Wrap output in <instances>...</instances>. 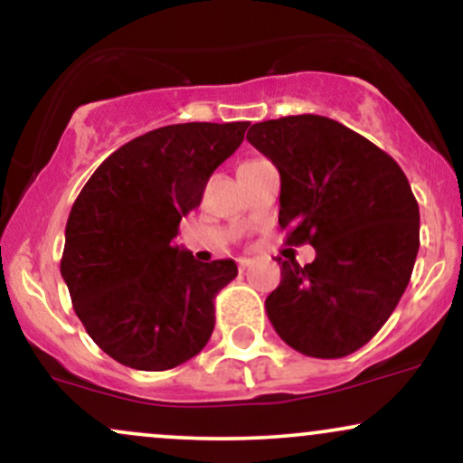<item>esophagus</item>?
<instances>
[{
    "label": "esophagus",
    "instance_id": "34e87169",
    "mask_svg": "<svg viewBox=\"0 0 463 463\" xmlns=\"http://www.w3.org/2000/svg\"><path fill=\"white\" fill-rule=\"evenodd\" d=\"M239 269H241V272H243V269H246V268H250V263H252V261H250V259H239Z\"/></svg>",
    "mask_w": 463,
    "mask_h": 463
}]
</instances>
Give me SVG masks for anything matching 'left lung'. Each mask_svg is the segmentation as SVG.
<instances>
[{
	"label": "left lung",
	"mask_w": 463,
	"mask_h": 463,
	"mask_svg": "<svg viewBox=\"0 0 463 463\" xmlns=\"http://www.w3.org/2000/svg\"><path fill=\"white\" fill-rule=\"evenodd\" d=\"M246 139L280 174L287 243L316 248L305 268L280 265L269 322L307 357H346L383 326L411 279L420 211L409 180L390 154L328 117L261 121Z\"/></svg>",
	"instance_id": "obj_1"
}]
</instances>
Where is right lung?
I'll use <instances>...</instances> for the list:
<instances>
[{
    "instance_id": "1",
    "label": "right lung",
    "mask_w": 463,
    "mask_h": 463,
    "mask_svg": "<svg viewBox=\"0 0 463 463\" xmlns=\"http://www.w3.org/2000/svg\"><path fill=\"white\" fill-rule=\"evenodd\" d=\"M248 126L191 121L146 132L110 154L73 202L61 274L80 322L119 364L169 370L209 342L213 300L237 265L195 261L174 239Z\"/></svg>"
}]
</instances>
